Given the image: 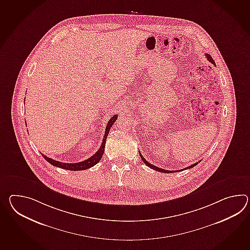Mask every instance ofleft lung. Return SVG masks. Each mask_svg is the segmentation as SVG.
I'll return each instance as SVG.
<instances>
[{
    "label": "left lung",
    "instance_id": "obj_1",
    "mask_svg": "<svg viewBox=\"0 0 250 250\" xmlns=\"http://www.w3.org/2000/svg\"><path fill=\"white\" fill-rule=\"evenodd\" d=\"M206 58L208 59V61L211 62L212 64H214L215 65V62L213 61V59L211 58V56L210 55H208V54H206ZM140 156H141V158H142V160L143 161L145 162V164L147 165V166L150 167V168H152V169H154V170H157V171H159V172H163V173H172V172H178V171H183L185 169H188V168H191V167H194V166H196L197 164H198V162H196V163H194L193 165H191V166L188 167H186V168H183V169H180V170H166V169H163V168H161V167H158L154 166V165H152V164H150V162H148V161L145 160V158L143 157V155L140 153Z\"/></svg>",
    "mask_w": 250,
    "mask_h": 250
}]
</instances>
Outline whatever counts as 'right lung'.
I'll list each match as a JSON object with an SVG mask.
<instances>
[{"label":"right lung","mask_w":250,"mask_h":250,"mask_svg":"<svg viewBox=\"0 0 250 250\" xmlns=\"http://www.w3.org/2000/svg\"><path fill=\"white\" fill-rule=\"evenodd\" d=\"M117 119V115H115V116H113L110 118V120L108 121L107 125H106L105 134H104L103 141H102V144L100 145V149L95 153L94 155L91 156L88 160H85V161H81V162H78V163H63V162H60V161H55V160L51 159L49 157H46L44 154H42V156L44 157L45 161H48L50 163L51 165L58 167H62V168H64V169H67V170L79 171V170H84V169H87V168H89L91 167L95 166L97 163H99L100 159L102 158V155L104 153V150H105V140H106V137H107L108 133L110 131V128L112 127L113 124L115 123Z\"/></svg>","instance_id":"obj_1"}]
</instances>
